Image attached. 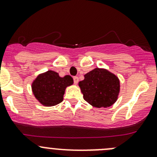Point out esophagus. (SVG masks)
<instances>
[{
  "mask_svg": "<svg viewBox=\"0 0 157 157\" xmlns=\"http://www.w3.org/2000/svg\"><path fill=\"white\" fill-rule=\"evenodd\" d=\"M73 80H74V83H75V84H77V83H78L79 81L78 77H73Z\"/></svg>",
  "mask_w": 157,
  "mask_h": 157,
  "instance_id": "1",
  "label": "esophagus"
}]
</instances>
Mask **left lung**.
Here are the masks:
<instances>
[{
	"label": "left lung",
	"mask_w": 157,
	"mask_h": 157,
	"mask_svg": "<svg viewBox=\"0 0 157 157\" xmlns=\"http://www.w3.org/2000/svg\"><path fill=\"white\" fill-rule=\"evenodd\" d=\"M79 83L83 99L94 107H109L115 102L119 93L118 77L104 69L96 68L84 75Z\"/></svg>",
	"instance_id": "left-lung-1"
}]
</instances>
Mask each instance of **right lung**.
<instances>
[{"label": "right lung", "mask_w": 157, "mask_h": 157, "mask_svg": "<svg viewBox=\"0 0 157 157\" xmlns=\"http://www.w3.org/2000/svg\"><path fill=\"white\" fill-rule=\"evenodd\" d=\"M73 82L71 76L61 77L58 73L48 71L38 76L33 82V94L42 105H55L62 102L65 88L73 84Z\"/></svg>", "instance_id": "right-lung-1"}]
</instances>
